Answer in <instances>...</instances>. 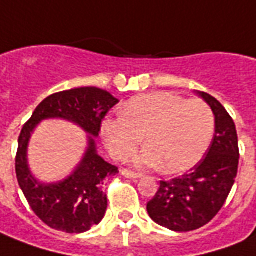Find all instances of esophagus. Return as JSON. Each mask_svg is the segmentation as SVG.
<instances>
[{"instance_id": "esophagus-1", "label": "esophagus", "mask_w": 256, "mask_h": 256, "mask_svg": "<svg viewBox=\"0 0 256 256\" xmlns=\"http://www.w3.org/2000/svg\"><path fill=\"white\" fill-rule=\"evenodd\" d=\"M120 174H122L123 178H132V180H137V178H141V174H138V173H134V172L126 170V169H123V170L120 172Z\"/></svg>"}]
</instances>
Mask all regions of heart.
Here are the masks:
<instances>
[{
  "label": "heart",
  "instance_id": "1",
  "mask_svg": "<svg viewBox=\"0 0 256 256\" xmlns=\"http://www.w3.org/2000/svg\"><path fill=\"white\" fill-rule=\"evenodd\" d=\"M215 132V116L201 100H186L169 91L130 100L119 118H108L101 134L110 155L123 160L142 141L146 148L134 156L141 168L169 174L188 170L206 152Z\"/></svg>",
  "mask_w": 256,
  "mask_h": 256
}]
</instances>
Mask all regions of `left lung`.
<instances>
[{
    "label": "left lung",
    "mask_w": 256,
    "mask_h": 256,
    "mask_svg": "<svg viewBox=\"0 0 256 256\" xmlns=\"http://www.w3.org/2000/svg\"><path fill=\"white\" fill-rule=\"evenodd\" d=\"M215 115V134L208 152L191 172L160 187L146 204L148 215L173 232H191L205 226L228 200L238 169V138L232 116L216 98L196 91Z\"/></svg>",
    "instance_id": "8db88e82"
}]
</instances>
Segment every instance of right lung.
Returning <instances> with one entry per match:
<instances>
[{"label":"right lung","mask_w":256,"mask_h":256,"mask_svg":"<svg viewBox=\"0 0 256 256\" xmlns=\"http://www.w3.org/2000/svg\"><path fill=\"white\" fill-rule=\"evenodd\" d=\"M119 102L110 92L97 87H78L47 97L23 126L16 154V178L30 208L51 228L65 233H84L102 220L108 206L102 191L105 180L118 168L97 152L96 138L106 112ZM62 118L88 133V148L75 170L60 182H41L30 170L28 142L42 120Z\"/></svg>","instance_id":"1"}]
</instances>
